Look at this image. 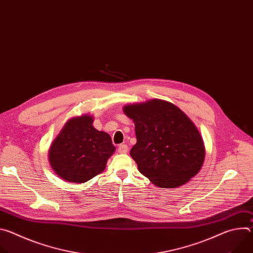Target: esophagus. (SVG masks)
<instances>
[{
    "label": "esophagus",
    "mask_w": 253,
    "mask_h": 253,
    "mask_svg": "<svg viewBox=\"0 0 253 253\" xmlns=\"http://www.w3.org/2000/svg\"><path fill=\"white\" fill-rule=\"evenodd\" d=\"M118 152L120 154H126L128 152V146L126 144H121V145L118 146Z\"/></svg>",
    "instance_id": "1"
}]
</instances>
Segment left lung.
<instances>
[{"label": "left lung", "mask_w": 253, "mask_h": 253, "mask_svg": "<svg viewBox=\"0 0 253 253\" xmlns=\"http://www.w3.org/2000/svg\"><path fill=\"white\" fill-rule=\"evenodd\" d=\"M123 112L133 120L137 142L130 150L138 170L161 188L188 182L203 165L202 137L184 112L174 104L152 99L128 104Z\"/></svg>", "instance_id": "left-lung-1"}]
</instances>
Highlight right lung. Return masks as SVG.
<instances>
[{
    "label": "right lung",
    "mask_w": 253,
    "mask_h": 253,
    "mask_svg": "<svg viewBox=\"0 0 253 253\" xmlns=\"http://www.w3.org/2000/svg\"><path fill=\"white\" fill-rule=\"evenodd\" d=\"M93 121L87 114L71 118L51 144L50 165L67 182H87L104 171L115 152L110 135L95 129Z\"/></svg>",
    "instance_id": "1"
}]
</instances>
